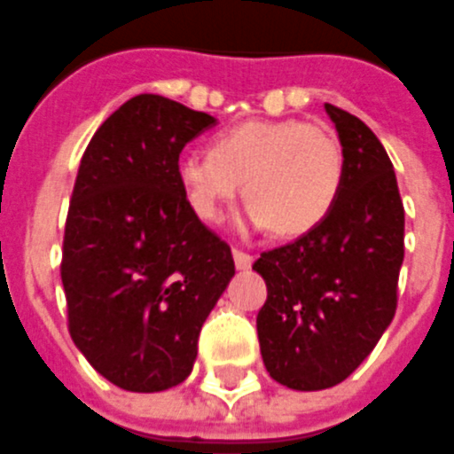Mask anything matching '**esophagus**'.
I'll return each instance as SVG.
<instances>
[{
  "label": "esophagus",
  "instance_id": "34e87169",
  "mask_svg": "<svg viewBox=\"0 0 454 454\" xmlns=\"http://www.w3.org/2000/svg\"><path fill=\"white\" fill-rule=\"evenodd\" d=\"M234 264H237V270H250L253 267V255H248V253H244V250H237L234 248Z\"/></svg>",
  "mask_w": 454,
  "mask_h": 454
}]
</instances>
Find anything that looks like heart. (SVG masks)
Masks as SVG:
<instances>
[{
	"instance_id": "b5f03b06",
	"label": "heart",
	"mask_w": 454,
	"mask_h": 454,
	"mask_svg": "<svg viewBox=\"0 0 454 454\" xmlns=\"http://www.w3.org/2000/svg\"><path fill=\"white\" fill-rule=\"evenodd\" d=\"M176 177L194 215L220 223L244 183L241 227L277 237L317 230L337 204L344 154L328 129L297 119L246 121L210 143V154L184 152Z\"/></svg>"
}]
</instances>
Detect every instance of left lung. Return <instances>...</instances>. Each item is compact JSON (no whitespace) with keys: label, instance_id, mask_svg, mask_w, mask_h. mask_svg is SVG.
Wrapping results in <instances>:
<instances>
[{"label":"left lung","instance_id":"obj_1","mask_svg":"<svg viewBox=\"0 0 454 454\" xmlns=\"http://www.w3.org/2000/svg\"><path fill=\"white\" fill-rule=\"evenodd\" d=\"M344 154L337 204L317 230L260 255L257 314L271 380L295 391L344 382L396 314L405 213L389 154L368 126L325 103Z\"/></svg>","mask_w":454,"mask_h":454}]
</instances>
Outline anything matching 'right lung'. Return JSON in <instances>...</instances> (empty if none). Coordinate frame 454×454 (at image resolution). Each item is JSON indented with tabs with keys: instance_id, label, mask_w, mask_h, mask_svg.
<instances>
[{
	"instance_id": "1",
	"label": "right lung",
	"mask_w": 454,
	"mask_h": 454,
	"mask_svg": "<svg viewBox=\"0 0 454 454\" xmlns=\"http://www.w3.org/2000/svg\"><path fill=\"white\" fill-rule=\"evenodd\" d=\"M215 124L140 93L83 152L60 277L72 340L119 389L154 394L184 382L201 325L234 277L230 246L194 215L176 177L184 145Z\"/></svg>"
}]
</instances>
